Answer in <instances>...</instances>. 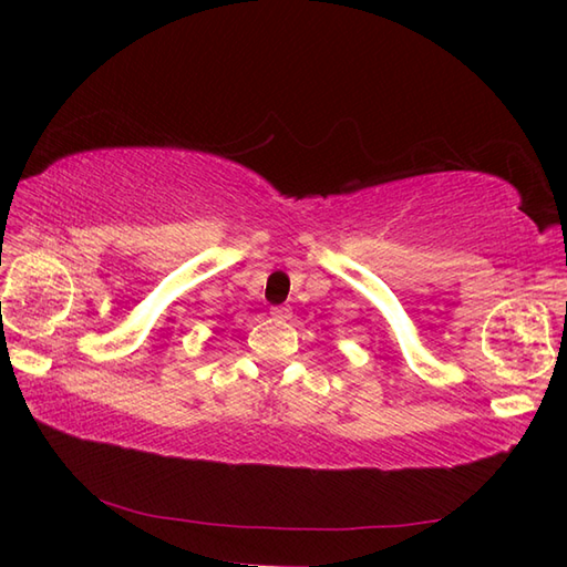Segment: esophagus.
<instances>
[{
	"mask_svg": "<svg viewBox=\"0 0 567 567\" xmlns=\"http://www.w3.org/2000/svg\"><path fill=\"white\" fill-rule=\"evenodd\" d=\"M270 315H272L275 319H287V317L292 315V309H290V307H282V305H280V307H272V309H270Z\"/></svg>",
	"mask_w": 567,
	"mask_h": 567,
	"instance_id": "esophagus-1",
	"label": "esophagus"
}]
</instances>
